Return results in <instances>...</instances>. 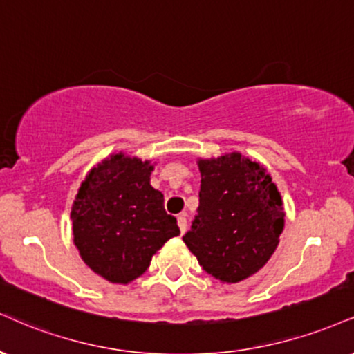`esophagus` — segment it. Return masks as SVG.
<instances>
[{"label": "esophagus", "mask_w": 354, "mask_h": 354, "mask_svg": "<svg viewBox=\"0 0 354 354\" xmlns=\"http://www.w3.org/2000/svg\"><path fill=\"white\" fill-rule=\"evenodd\" d=\"M178 227H180L181 234H185L186 229H188V223H186L185 216H180V218H178Z\"/></svg>", "instance_id": "esophagus-1"}]
</instances>
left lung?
I'll return each mask as SVG.
<instances>
[{
  "instance_id": "left-lung-1",
  "label": "left lung",
  "mask_w": 354,
  "mask_h": 354,
  "mask_svg": "<svg viewBox=\"0 0 354 354\" xmlns=\"http://www.w3.org/2000/svg\"><path fill=\"white\" fill-rule=\"evenodd\" d=\"M198 216L183 241L207 274L237 283L275 252L285 225L282 196L267 169L239 151L198 158Z\"/></svg>"
}]
</instances>
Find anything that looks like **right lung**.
I'll return each instance as SVG.
<instances>
[{"label":"right lung","mask_w":354,"mask_h":354,"mask_svg":"<svg viewBox=\"0 0 354 354\" xmlns=\"http://www.w3.org/2000/svg\"><path fill=\"white\" fill-rule=\"evenodd\" d=\"M155 163L118 151L87 173L71 209L74 245L97 275L127 285L143 275L166 241L180 234L150 185Z\"/></svg>","instance_id":"add662e5"}]
</instances>
